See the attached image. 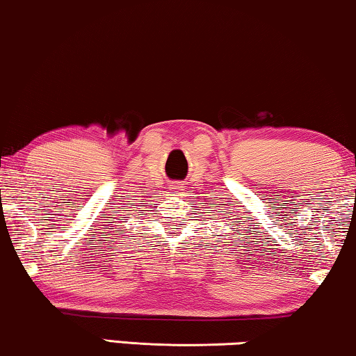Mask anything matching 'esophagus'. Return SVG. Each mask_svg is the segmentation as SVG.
Segmentation results:
<instances>
[{
	"label": "esophagus",
	"mask_w": 356,
	"mask_h": 356,
	"mask_svg": "<svg viewBox=\"0 0 356 356\" xmlns=\"http://www.w3.org/2000/svg\"><path fill=\"white\" fill-rule=\"evenodd\" d=\"M181 184H179V183H173L172 184V189H173V191H177V193H179V191H181Z\"/></svg>",
	"instance_id": "obj_1"
}]
</instances>
